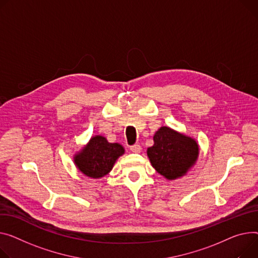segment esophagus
Masks as SVG:
<instances>
[{
	"label": "esophagus",
	"instance_id": "34e87169",
	"mask_svg": "<svg viewBox=\"0 0 258 258\" xmlns=\"http://www.w3.org/2000/svg\"><path fill=\"white\" fill-rule=\"evenodd\" d=\"M130 148H131V150H132L133 152H135V153H138V152L141 151V146H140L139 144H134V145H132Z\"/></svg>",
	"mask_w": 258,
	"mask_h": 258
}]
</instances>
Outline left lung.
Wrapping results in <instances>:
<instances>
[{"label":"left lung","instance_id":"obj_1","mask_svg":"<svg viewBox=\"0 0 258 258\" xmlns=\"http://www.w3.org/2000/svg\"><path fill=\"white\" fill-rule=\"evenodd\" d=\"M153 141L147 148V156L152 167L168 179L182 176L198 158L196 141L169 127H161Z\"/></svg>","mask_w":258,"mask_h":258}]
</instances>
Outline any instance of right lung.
I'll return each mask as SVG.
<instances>
[{
	"mask_svg": "<svg viewBox=\"0 0 258 258\" xmlns=\"http://www.w3.org/2000/svg\"><path fill=\"white\" fill-rule=\"evenodd\" d=\"M123 147L118 143H109L106 138L96 136L75 158V163L81 172L92 178L108 174L116 160L122 156Z\"/></svg>",
	"mask_w": 258,
	"mask_h": 258,
	"instance_id": "1",
	"label": "right lung"
}]
</instances>
